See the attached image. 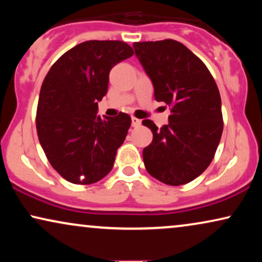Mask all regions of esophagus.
Returning <instances> with one entry per match:
<instances>
[{
  "instance_id": "esophagus-1",
  "label": "esophagus",
  "mask_w": 262,
  "mask_h": 262,
  "mask_svg": "<svg viewBox=\"0 0 262 262\" xmlns=\"http://www.w3.org/2000/svg\"><path fill=\"white\" fill-rule=\"evenodd\" d=\"M131 120H132V126H134V127L139 126V125H141V120L137 119V118H136V117H132Z\"/></svg>"
}]
</instances>
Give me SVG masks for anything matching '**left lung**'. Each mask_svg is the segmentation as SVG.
Here are the masks:
<instances>
[{
	"instance_id": "8db88e82",
	"label": "left lung",
	"mask_w": 262,
	"mask_h": 262,
	"mask_svg": "<svg viewBox=\"0 0 262 262\" xmlns=\"http://www.w3.org/2000/svg\"><path fill=\"white\" fill-rule=\"evenodd\" d=\"M136 56L154 84L157 101L170 106L169 123L152 131L143 150L145 169L166 185H185L213 160L223 132L218 87L202 59L173 39L135 42Z\"/></svg>"
}]
</instances>
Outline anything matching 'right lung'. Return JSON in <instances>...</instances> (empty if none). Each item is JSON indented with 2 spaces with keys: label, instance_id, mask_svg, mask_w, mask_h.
Instances as JSON below:
<instances>
[{
  "label": "right lung",
  "instance_id": "right-lung-1",
  "mask_svg": "<svg viewBox=\"0 0 262 262\" xmlns=\"http://www.w3.org/2000/svg\"><path fill=\"white\" fill-rule=\"evenodd\" d=\"M132 55L124 41H84L60 56L44 78L38 138L51 166L71 184H94L112 170L131 118L121 112L100 118L98 101L107 93L111 69Z\"/></svg>",
  "mask_w": 262,
  "mask_h": 262
}]
</instances>
